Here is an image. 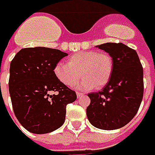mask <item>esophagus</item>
<instances>
[{"mask_svg":"<svg viewBox=\"0 0 155 155\" xmlns=\"http://www.w3.org/2000/svg\"><path fill=\"white\" fill-rule=\"evenodd\" d=\"M82 95H83V94L80 93V92H77V96H78V97H80Z\"/></svg>","mask_w":155,"mask_h":155,"instance_id":"esophagus-1","label":"esophagus"}]
</instances>
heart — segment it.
Wrapping results in <instances>:
<instances>
[{
    "instance_id": "b5f03b06",
    "label": "heart",
    "mask_w": 155,
    "mask_h": 155,
    "mask_svg": "<svg viewBox=\"0 0 155 155\" xmlns=\"http://www.w3.org/2000/svg\"><path fill=\"white\" fill-rule=\"evenodd\" d=\"M113 71L112 57L97 51L75 53L68 59V64L59 62L53 69L56 78L68 87L75 86L82 76L81 87L86 90L105 86L109 82Z\"/></svg>"
}]
</instances>
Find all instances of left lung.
Listing matches in <instances>:
<instances>
[{
    "instance_id": "obj_1",
    "label": "left lung",
    "mask_w": 155,
    "mask_h": 155,
    "mask_svg": "<svg viewBox=\"0 0 155 155\" xmlns=\"http://www.w3.org/2000/svg\"><path fill=\"white\" fill-rule=\"evenodd\" d=\"M110 55L114 71L99 92L89 93L87 116L94 127L118 129L128 124L139 110L143 96V72L135 50L121 42L97 46Z\"/></svg>"
}]
</instances>
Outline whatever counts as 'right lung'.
Wrapping results in <instances>:
<instances>
[{"mask_svg":"<svg viewBox=\"0 0 155 155\" xmlns=\"http://www.w3.org/2000/svg\"><path fill=\"white\" fill-rule=\"evenodd\" d=\"M68 53L53 48H23L10 66L9 93L17 120L29 132L41 134L60 128L75 91L56 78L53 69ZM51 91L57 92L51 94Z\"/></svg>","mask_w":155,"mask_h":155,"instance_id":"obj_1","label":"right lung"}]
</instances>
